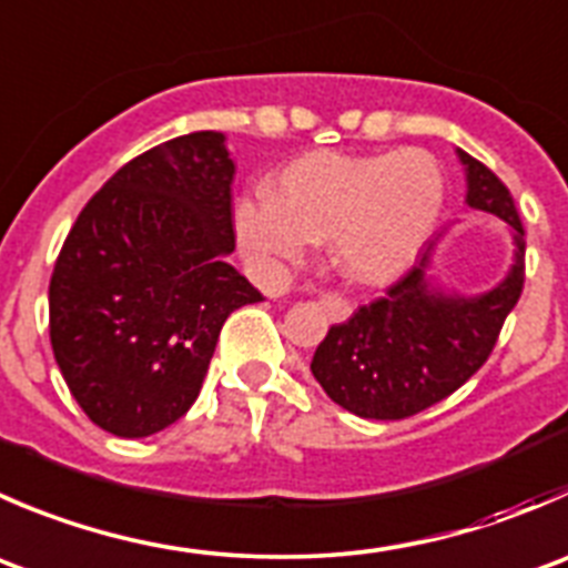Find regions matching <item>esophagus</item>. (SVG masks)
<instances>
[{"mask_svg":"<svg viewBox=\"0 0 568 568\" xmlns=\"http://www.w3.org/2000/svg\"><path fill=\"white\" fill-rule=\"evenodd\" d=\"M318 305L324 307V313H327L333 322H346V318H349V313H352L349 302H346L344 296L333 294V291H327V294L318 296Z\"/></svg>","mask_w":568,"mask_h":568,"instance_id":"obj_1","label":"esophagus"}]
</instances>
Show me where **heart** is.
<instances>
[{
    "label": "heart",
    "mask_w": 568,
    "mask_h": 568,
    "mask_svg": "<svg viewBox=\"0 0 568 568\" xmlns=\"http://www.w3.org/2000/svg\"><path fill=\"white\" fill-rule=\"evenodd\" d=\"M444 194L442 166L424 150L307 152L274 178L272 196L239 202L235 227L241 244L266 263L296 261L307 241H327L344 277L377 285L416 261Z\"/></svg>",
    "instance_id": "heart-1"
}]
</instances>
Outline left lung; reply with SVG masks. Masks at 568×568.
I'll return each mask as SVG.
<instances>
[{
    "mask_svg": "<svg viewBox=\"0 0 568 568\" xmlns=\"http://www.w3.org/2000/svg\"><path fill=\"white\" fill-rule=\"evenodd\" d=\"M458 155L469 183L466 202L514 230L516 261L486 294H444L424 274L436 239L383 296L329 327L311 372L335 405L361 418L416 416L455 394L488 361L525 288V227L514 196L491 169L464 150Z\"/></svg>",
    "mask_w": 568,
    "mask_h": 568,
    "instance_id": "left-lung-1",
    "label": "left lung"
}]
</instances>
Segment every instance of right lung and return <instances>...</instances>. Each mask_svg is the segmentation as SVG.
Returning <instances> with one entry per match:
<instances>
[{
	"label": "right lung",
	"instance_id": "right-lung-1",
	"mask_svg": "<svg viewBox=\"0 0 568 568\" xmlns=\"http://www.w3.org/2000/svg\"><path fill=\"white\" fill-rule=\"evenodd\" d=\"M235 163L202 130L132 158L88 200L49 283V338L77 405L119 438L189 413L219 333L263 294L227 263Z\"/></svg>",
	"mask_w": 568,
	"mask_h": 568
}]
</instances>
